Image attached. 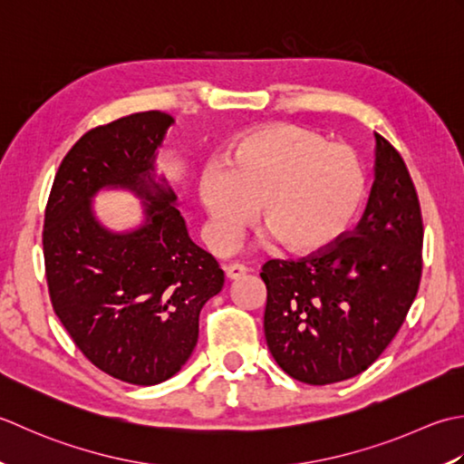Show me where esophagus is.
<instances>
[{"label":"esophagus","mask_w":464,"mask_h":464,"mask_svg":"<svg viewBox=\"0 0 464 464\" xmlns=\"http://www.w3.org/2000/svg\"><path fill=\"white\" fill-rule=\"evenodd\" d=\"M226 270V276H228L230 280H236V278H242L246 272H248V268L244 266V264L240 262H234V264H228V266H224Z\"/></svg>","instance_id":"esophagus-1"}]
</instances>
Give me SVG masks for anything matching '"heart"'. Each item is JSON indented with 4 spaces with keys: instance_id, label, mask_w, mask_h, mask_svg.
Masks as SVG:
<instances>
[{
    "instance_id": "b5f03b06",
    "label": "heart",
    "mask_w": 464,
    "mask_h": 464,
    "mask_svg": "<svg viewBox=\"0 0 464 464\" xmlns=\"http://www.w3.org/2000/svg\"><path fill=\"white\" fill-rule=\"evenodd\" d=\"M366 172L356 150L300 126L246 131L226 154V168H206L200 198L210 240L228 250L256 214L288 250L312 252L336 242L361 212Z\"/></svg>"
}]
</instances>
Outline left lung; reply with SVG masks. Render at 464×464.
Listing matches in <instances>:
<instances>
[{
  "label": "left lung",
  "instance_id": "8db88e82",
  "mask_svg": "<svg viewBox=\"0 0 464 464\" xmlns=\"http://www.w3.org/2000/svg\"><path fill=\"white\" fill-rule=\"evenodd\" d=\"M376 136V178L354 230L302 258H272L264 334L274 361L324 386L366 371L402 326L422 274V214L402 156Z\"/></svg>",
  "mask_w": 464,
  "mask_h": 464
}]
</instances>
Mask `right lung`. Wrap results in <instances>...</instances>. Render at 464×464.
<instances>
[{"label": "right lung", "instance_id": "obj_1", "mask_svg": "<svg viewBox=\"0 0 464 464\" xmlns=\"http://www.w3.org/2000/svg\"><path fill=\"white\" fill-rule=\"evenodd\" d=\"M172 121L150 110L86 131L62 160L44 216L53 312L93 366L138 386L164 382L184 366L200 310L224 286L218 260L188 236L172 190L150 176ZM103 185L149 198L144 229L101 228L89 198Z\"/></svg>", "mask_w": 464, "mask_h": 464}]
</instances>
